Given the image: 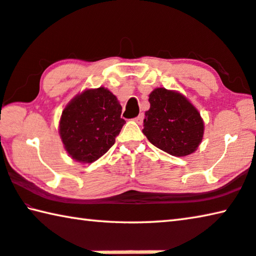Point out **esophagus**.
Masks as SVG:
<instances>
[{
	"instance_id": "esophagus-1",
	"label": "esophagus",
	"mask_w": 256,
	"mask_h": 256,
	"mask_svg": "<svg viewBox=\"0 0 256 256\" xmlns=\"http://www.w3.org/2000/svg\"><path fill=\"white\" fill-rule=\"evenodd\" d=\"M143 119H144V114H143V113H140V114L138 116H136L135 119H134V120H135L137 124H140L142 122H143Z\"/></svg>"
}]
</instances>
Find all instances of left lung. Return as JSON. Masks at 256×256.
Instances as JSON below:
<instances>
[{
	"instance_id": "1",
	"label": "left lung",
	"mask_w": 256,
	"mask_h": 256,
	"mask_svg": "<svg viewBox=\"0 0 256 256\" xmlns=\"http://www.w3.org/2000/svg\"><path fill=\"white\" fill-rule=\"evenodd\" d=\"M143 134L154 146L174 156L194 153L202 143L205 124L200 112L176 90L156 88L148 95Z\"/></svg>"
}]
</instances>
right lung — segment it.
I'll use <instances>...</instances> for the list:
<instances>
[{"label":"right lung","instance_id":"obj_1","mask_svg":"<svg viewBox=\"0 0 256 256\" xmlns=\"http://www.w3.org/2000/svg\"><path fill=\"white\" fill-rule=\"evenodd\" d=\"M121 105L108 88L86 89L62 110L58 132L73 160L92 164L108 152L126 124Z\"/></svg>","mask_w":256,"mask_h":256}]
</instances>
